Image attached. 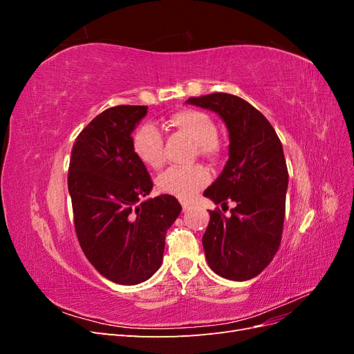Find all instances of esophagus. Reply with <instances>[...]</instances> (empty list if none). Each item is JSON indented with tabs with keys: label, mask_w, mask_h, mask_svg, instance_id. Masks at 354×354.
Here are the masks:
<instances>
[{
	"label": "esophagus",
	"mask_w": 354,
	"mask_h": 354,
	"mask_svg": "<svg viewBox=\"0 0 354 354\" xmlns=\"http://www.w3.org/2000/svg\"><path fill=\"white\" fill-rule=\"evenodd\" d=\"M181 208H183V211L186 212V211H189L192 208V205H190V203H187V202H183V203H181Z\"/></svg>",
	"instance_id": "34e87169"
}]
</instances>
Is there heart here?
Here are the masks:
<instances>
[{
  "label": "heart",
  "instance_id": "1",
  "mask_svg": "<svg viewBox=\"0 0 354 354\" xmlns=\"http://www.w3.org/2000/svg\"><path fill=\"white\" fill-rule=\"evenodd\" d=\"M167 125L185 134L198 145L202 156L214 158L220 152L218 127L207 113L198 109H183L171 115ZM133 152L140 162L149 168L159 169L164 165V137L153 124H143L131 138ZM209 173L205 167H171L156 180L159 192L180 199H192L209 183Z\"/></svg>",
  "mask_w": 354,
  "mask_h": 354
}]
</instances>
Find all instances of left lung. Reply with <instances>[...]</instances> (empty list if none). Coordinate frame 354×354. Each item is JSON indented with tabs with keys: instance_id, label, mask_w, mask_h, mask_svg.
I'll return each instance as SVG.
<instances>
[{
	"instance_id": "1",
	"label": "left lung",
	"mask_w": 354,
	"mask_h": 354,
	"mask_svg": "<svg viewBox=\"0 0 354 354\" xmlns=\"http://www.w3.org/2000/svg\"><path fill=\"white\" fill-rule=\"evenodd\" d=\"M221 116L229 130V159L218 178L203 192L214 203L227 207L209 211L202 245L211 269L230 281H248L260 274L279 250L288 168L282 143L272 124L252 104L227 93L190 97Z\"/></svg>"
}]
</instances>
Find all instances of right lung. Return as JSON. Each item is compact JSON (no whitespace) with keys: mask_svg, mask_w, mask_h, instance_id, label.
Listing matches in <instances>:
<instances>
[{"mask_svg":"<svg viewBox=\"0 0 354 354\" xmlns=\"http://www.w3.org/2000/svg\"><path fill=\"white\" fill-rule=\"evenodd\" d=\"M147 106L103 111L73 143L68 189L81 248L106 279L120 285L147 281L162 263L165 236L181 212L178 201L160 195L137 159L131 133Z\"/></svg>","mask_w":354,"mask_h":354,"instance_id":"1","label":"right lung"}]
</instances>
